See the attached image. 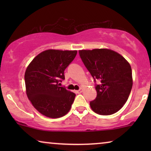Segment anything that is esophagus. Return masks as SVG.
<instances>
[{"instance_id":"obj_1","label":"esophagus","mask_w":151,"mask_h":151,"mask_svg":"<svg viewBox=\"0 0 151 151\" xmlns=\"http://www.w3.org/2000/svg\"><path fill=\"white\" fill-rule=\"evenodd\" d=\"M76 92L77 93H81L82 92V88H80L79 90L76 91Z\"/></svg>"}]
</instances>
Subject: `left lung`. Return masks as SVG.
I'll use <instances>...</instances> for the list:
<instances>
[{
  "mask_svg": "<svg viewBox=\"0 0 151 151\" xmlns=\"http://www.w3.org/2000/svg\"><path fill=\"white\" fill-rule=\"evenodd\" d=\"M82 61L96 82L97 96L91 101L95 113L112 115L124 106L133 86L130 64L120 54L107 49L80 50ZM101 82L96 84V80Z\"/></svg>",
  "mask_w": 151,
  "mask_h": 151,
  "instance_id": "obj_1",
  "label": "left lung"
}]
</instances>
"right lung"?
<instances>
[{
  "mask_svg": "<svg viewBox=\"0 0 151 151\" xmlns=\"http://www.w3.org/2000/svg\"><path fill=\"white\" fill-rule=\"evenodd\" d=\"M76 54L77 51L49 49L39 53L27 68V96L34 108L45 116L58 118L71 109L76 94L59 84Z\"/></svg>",
  "mask_w": 151,
  "mask_h": 151,
  "instance_id": "right-lung-1",
  "label": "right lung"
}]
</instances>
